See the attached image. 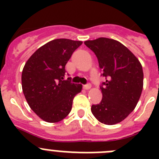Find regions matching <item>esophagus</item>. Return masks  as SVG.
Masks as SVG:
<instances>
[{
	"label": "esophagus",
	"instance_id": "34e87169",
	"mask_svg": "<svg viewBox=\"0 0 159 159\" xmlns=\"http://www.w3.org/2000/svg\"><path fill=\"white\" fill-rule=\"evenodd\" d=\"M92 88V85H91V84H86V85H84V89L88 90V89H90V88Z\"/></svg>",
	"mask_w": 159,
	"mask_h": 159
}]
</instances>
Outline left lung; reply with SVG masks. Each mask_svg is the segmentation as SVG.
<instances>
[{
  "label": "left lung",
  "instance_id": "left-lung-1",
  "mask_svg": "<svg viewBox=\"0 0 159 159\" xmlns=\"http://www.w3.org/2000/svg\"><path fill=\"white\" fill-rule=\"evenodd\" d=\"M84 43L97 57L102 75L106 80L100 88L102 100L99 104L92 105V114L103 124L120 123L134 111L141 96V63L126 46L113 39L99 37Z\"/></svg>",
  "mask_w": 159,
  "mask_h": 159
}]
</instances>
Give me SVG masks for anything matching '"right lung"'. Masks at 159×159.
<instances>
[{
    "label": "right lung",
    "instance_id": "obj_1",
    "mask_svg": "<svg viewBox=\"0 0 159 159\" xmlns=\"http://www.w3.org/2000/svg\"><path fill=\"white\" fill-rule=\"evenodd\" d=\"M80 40L56 39L41 46L25 63L22 71L23 93L29 107L42 120L61 121L70 113L75 95L82 84L64 80L65 65Z\"/></svg>",
    "mask_w": 159,
    "mask_h": 159
}]
</instances>
